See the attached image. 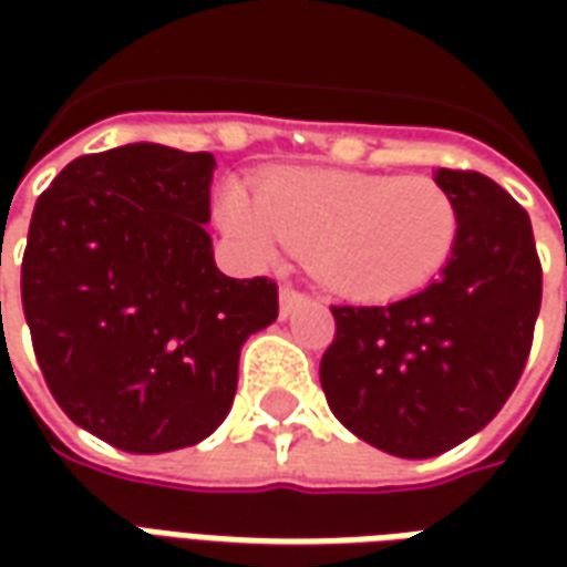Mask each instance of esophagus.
<instances>
[{
    "label": "esophagus",
    "instance_id": "1",
    "mask_svg": "<svg viewBox=\"0 0 567 567\" xmlns=\"http://www.w3.org/2000/svg\"><path fill=\"white\" fill-rule=\"evenodd\" d=\"M303 300H307V295H300L291 285H282V291H279V309H282V316H291V309L300 307Z\"/></svg>",
    "mask_w": 567,
    "mask_h": 567
}]
</instances>
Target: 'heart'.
Segmentation results:
<instances>
[{"instance_id":"heart-1","label":"heart","mask_w":567,"mask_h":567,"mask_svg":"<svg viewBox=\"0 0 567 567\" xmlns=\"http://www.w3.org/2000/svg\"><path fill=\"white\" fill-rule=\"evenodd\" d=\"M221 221L251 258L303 251L312 276L349 300H392L425 288L458 243V206L427 175L285 169L258 194L227 187Z\"/></svg>"}]
</instances>
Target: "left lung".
<instances>
[{
  "label": "left lung",
  "instance_id": "1",
  "mask_svg": "<svg viewBox=\"0 0 567 567\" xmlns=\"http://www.w3.org/2000/svg\"><path fill=\"white\" fill-rule=\"evenodd\" d=\"M458 243L434 282L389 307H331L321 355L331 413L370 446L431 458L498 416L523 377L540 312L528 212L474 169H437Z\"/></svg>",
  "mask_w": 567,
  "mask_h": 567
}]
</instances>
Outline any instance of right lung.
<instances>
[{
    "label": "right lung",
    "mask_w": 567,
    "mask_h": 567,
    "mask_svg": "<svg viewBox=\"0 0 567 567\" xmlns=\"http://www.w3.org/2000/svg\"><path fill=\"white\" fill-rule=\"evenodd\" d=\"M212 169L209 151L121 145L75 157L32 209L20 297L35 361L60 410L124 452L209 437L239 349L279 316L272 279L215 267Z\"/></svg>",
    "instance_id": "right-lung-1"
}]
</instances>
